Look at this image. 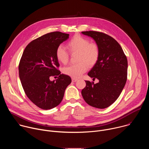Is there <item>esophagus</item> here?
I'll return each mask as SVG.
<instances>
[{
	"label": "esophagus",
	"instance_id": "1",
	"mask_svg": "<svg viewBox=\"0 0 149 149\" xmlns=\"http://www.w3.org/2000/svg\"><path fill=\"white\" fill-rule=\"evenodd\" d=\"M77 80H78V79H77V78H72V82H76Z\"/></svg>",
	"mask_w": 149,
	"mask_h": 149
}]
</instances>
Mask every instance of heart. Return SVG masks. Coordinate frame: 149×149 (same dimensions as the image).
Instances as JSON below:
<instances>
[{"label": "heart", "instance_id": "obj_1", "mask_svg": "<svg viewBox=\"0 0 149 149\" xmlns=\"http://www.w3.org/2000/svg\"><path fill=\"white\" fill-rule=\"evenodd\" d=\"M67 48L71 54L77 53L76 64L71 65L63 69L64 74L73 78L80 77L86 72L88 66L93 67L98 62L100 56V49L95 42H90V40L80 35H74L67 42ZM55 55L58 61L63 64L68 62L70 54L62 45L57 47Z\"/></svg>", "mask_w": 149, "mask_h": 149}]
</instances>
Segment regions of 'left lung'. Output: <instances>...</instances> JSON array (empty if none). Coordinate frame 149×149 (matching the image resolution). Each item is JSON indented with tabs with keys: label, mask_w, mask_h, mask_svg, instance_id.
I'll return each mask as SVG.
<instances>
[{
	"label": "left lung",
	"mask_w": 149,
	"mask_h": 149,
	"mask_svg": "<svg viewBox=\"0 0 149 149\" xmlns=\"http://www.w3.org/2000/svg\"><path fill=\"white\" fill-rule=\"evenodd\" d=\"M93 38L98 45L100 56L98 62L88 75L97 84L86 81V86L81 91L88 104L97 109L109 107L120 96L127 78V59L117 41L111 36L97 31L82 32Z\"/></svg>",
	"instance_id": "obj_1"
}]
</instances>
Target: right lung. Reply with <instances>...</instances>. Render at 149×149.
Instances as JSON below:
<instances>
[{"label": "right lung", "instance_id": "1", "mask_svg": "<svg viewBox=\"0 0 149 149\" xmlns=\"http://www.w3.org/2000/svg\"><path fill=\"white\" fill-rule=\"evenodd\" d=\"M68 38L69 34L61 32L47 33L31 41L20 58L19 74L22 87L28 98L40 109L56 107L71 82L70 77L61 74L55 55L57 47ZM57 76L55 81L50 80Z\"/></svg>", "mask_w": 149, "mask_h": 149}]
</instances>
